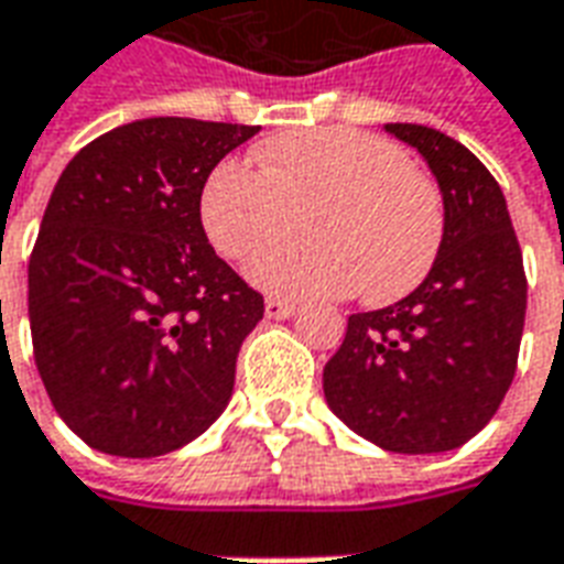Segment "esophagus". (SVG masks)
Here are the masks:
<instances>
[{"mask_svg": "<svg viewBox=\"0 0 564 564\" xmlns=\"http://www.w3.org/2000/svg\"><path fill=\"white\" fill-rule=\"evenodd\" d=\"M294 312H297V306H294V303H285V300L270 297L264 303V315L267 318H276V322H282V318H291Z\"/></svg>", "mask_w": 564, "mask_h": 564, "instance_id": "1", "label": "esophagus"}]
</instances>
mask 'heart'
Wrapping results in <instances>:
<instances>
[{
    "instance_id": "heart-1",
    "label": "heart",
    "mask_w": 564,
    "mask_h": 564,
    "mask_svg": "<svg viewBox=\"0 0 564 564\" xmlns=\"http://www.w3.org/2000/svg\"><path fill=\"white\" fill-rule=\"evenodd\" d=\"M254 164L221 162L200 192V225L228 261H249L293 232L311 237L249 267L285 300L405 297L433 270L445 237L438 188L388 138L360 129L291 131L261 143Z\"/></svg>"
}]
</instances>
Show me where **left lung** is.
I'll return each instance as SVG.
<instances>
[{
	"mask_svg": "<svg viewBox=\"0 0 564 564\" xmlns=\"http://www.w3.org/2000/svg\"><path fill=\"white\" fill-rule=\"evenodd\" d=\"M445 200L433 270L409 297L348 315L324 367L330 412L393 454H442L478 435L511 388L525 322L523 252L496 176L442 131L388 122Z\"/></svg>",
	"mask_w": 564,
	"mask_h": 564,
	"instance_id": "left-lung-1",
	"label": "left lung"
}]
</instances>
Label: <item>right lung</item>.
<instances>
[{
    "instance_id": "obj_1",
    "label": "right lung",
    "mask_w": 564,
    "mask_h": 564,
    "mask_svg": "<svg viewBox=\"0 0 564 564\" xmlns=\"http://www.w3.org/2000/svg\"><path fill=\"white\" fill-rule=\"evenodd\" d=\"M258 126L138 119L65 164L29 258L35 367L101 454H171L231 400L264 297L207 242L209 171Z\"/></svg>"
}]
</instances>
